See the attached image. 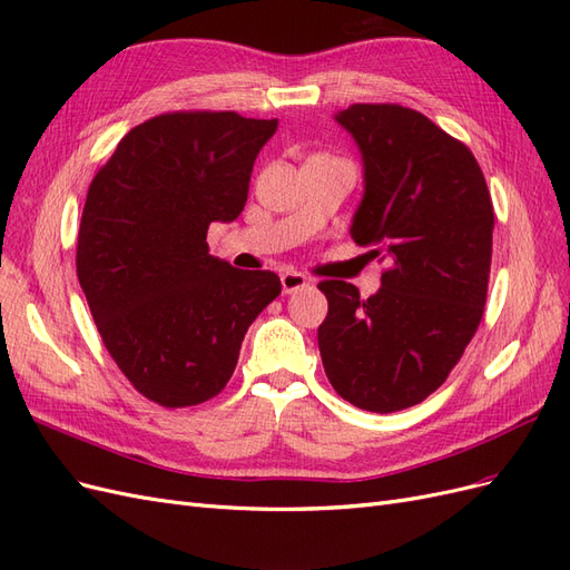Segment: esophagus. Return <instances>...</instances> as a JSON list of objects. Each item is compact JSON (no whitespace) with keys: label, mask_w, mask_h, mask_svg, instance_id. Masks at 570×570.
<instances>
[{"label":"esophagus","mask_w":570,"mask_h":570,"mask_svg":"<svg viewBox=\"0 0 570 570\" xmlns=\"http://www.w3.org/2000/svg\"><path fill=\"white\" fill-rule=\"evenodd\" d=\"M281 285H283V292L285 295H292V292H297L302 287H308V278L304 273H297V271H285L281 275Z\"/></svg>","instance_id":"obj_1"}]
</instances>
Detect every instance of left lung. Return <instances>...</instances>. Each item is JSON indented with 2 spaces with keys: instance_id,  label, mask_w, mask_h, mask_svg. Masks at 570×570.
Here are the masks:
<instances>
[{
  "instance_id": "1",
  "label": "left lung",
  "mask_w": 570,
  "mask_h": 570,
  "mask_svg": "<svg viewBox=\"0 0 570 570\" xmlns=\"http://www.w3.org/2000/svg\"><path fill=\"white\" fill-rule=\"evenodd\" d=\"M364 161L352 237L387 262L368 299L323 281L318 350L342 400L375 413L433 394L478 331L488 297L494 212L471 149L400 105L335 114Z\"/></svg>"
}]
</instances>
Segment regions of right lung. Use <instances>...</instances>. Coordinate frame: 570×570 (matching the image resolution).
<instances>
[{
    "label": "right lung",
    "instance_id": "obj_1",
    "mask_svg": "<svg viewBox=\"0 0 570 570\" xmlns=\"http://www.w3.org/2000/svg\"><path fill=\"white\" fill-rule=\"evenodd\" d=\"M278 118L176 111L135 126L90 183L76 268L111 358L168 409L216 396L247 327L281 295L273 271L209 254L206 230L245 209Z\"/></svg>",
    "mask_w": 570,
    "mask_h": 570
}]
</instances>
